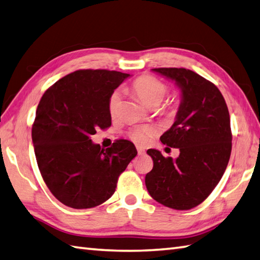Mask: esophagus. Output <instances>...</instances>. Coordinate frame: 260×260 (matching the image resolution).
<instances>
[{
    "instance_id": "esophagus-1",
    "label": "esophagus",
    "mask_w": 260,
    "mask_h": 260,
    "mask_svg": "<svg viewBox=\"0 0 260 260\" xmlns=\"http://www.w3.org/2000/svg\"><path fill=\"white\" fill-rule=\"evenodd\" d=\"M137 153L138 155H144L145 154V149L142 147H137Z\"/></svg>"
}]
</instances>
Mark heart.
<instances>
[{"label": "heart", "instance_id": "heart-1", "mask_svg": "<svg viewBox=\"0 0 260 260\" xmlns=\"http://www.w3.org/2000/svg\"><path fill=\"white\" fill-rule=\"evenodd\" d=\"M132 87L138 96V99L143 102V104L150 108L159 106L160 103L165 100L168 92H170V88L164 82L150 75L138 77L133 83ZM120 106H122V94L119 92H114L111 95L110 101H108V111H110L112 117L117 116ZM152 135L153 129L147 127V126H137L129 133L132 140L140 145L146 144Z\"/></svg>", "mask_w": 260, "mask_h": 260}]
</instances>
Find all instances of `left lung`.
Listing matches in <instances>:
<instances>
[{
	"mask_svg": "<svg viewBox=\"0 0 260 260\" xmlns=\"http://www.w3.org/2000/svg\"><path fill=\"white\" fill-rule=\"evenodd\" d=\"M153 71L174 81L182 93L175 122L160 136L162 144L179 148V156L173 159L148 149L154 166L145 184L149 195L164 206L191 209L209 196L226 171L232 152L229 112L215 84L195 72Z\"/></svg>",
	"mask_w": 260,
	"mask_h": 260,
	"instance_id": "8db88e82",
	"label": "left lung"
}]
</instances>
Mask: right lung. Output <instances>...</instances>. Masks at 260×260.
Returning a JSON list of instances; mask_svg holds the SVG:
<instances>
[{
	"label": "right lung",
	"instance_id": "obj_1",
	"mask_svg": "<svg viewBox=\"0 0 260 260\" xmlns=\"http://www.w3.org/2000/svg\"><path fill=\"white\" fill-rule=\"evenodd\" d=\"M129 74L80 70L46 89L32 127L35 157L48 189L66 206L84 209L106 202L118 176L137 155L135 145L118 140L103 149L90 136L110 127L108 101Z\"/></svg>",
	"mask_w": 260,
	"mask_h": 260
}]
</instances>
